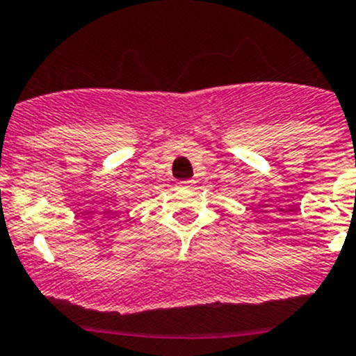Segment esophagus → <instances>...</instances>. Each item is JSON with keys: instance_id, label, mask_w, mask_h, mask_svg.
<instances>
[{"instance_id": "esophagus-1", "label": "esophagus", "mask_w": 356, "mask_h": 356, "mask_svg": "<svg viewBox=\"0 0 356 356\" xmlns=\"http://www.w3.org/2000/svg\"><path fill=\"white\" fill-rule=\"evenodd\" d=\"M177 186L182 189H191L193 186H195V181H193V179H188V181H179Z\"/></svg>"}]
</instances>
